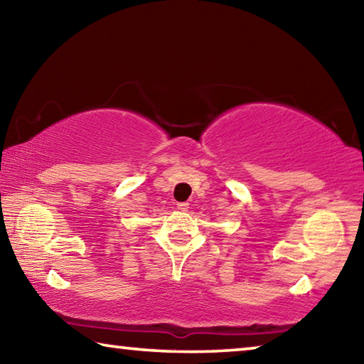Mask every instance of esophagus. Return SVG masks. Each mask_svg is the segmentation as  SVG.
I'll use <instances>...</instances> for the list:
<instances>
[{"instance_id": "34e87169", "label": "esophagus", "mask_w": 364, "mask_h": 364, "mask_svg": "<svg viewBox=\"0 0 364 364\" xmlns=\"http://www.w3.org/2000/svg\"><path fill=\"white\" fill-rule=\"evenodd\" d=\"M178 208H180V210H188V208H189V204H188V202H178Z\"/></svg>"}]
</instances>
